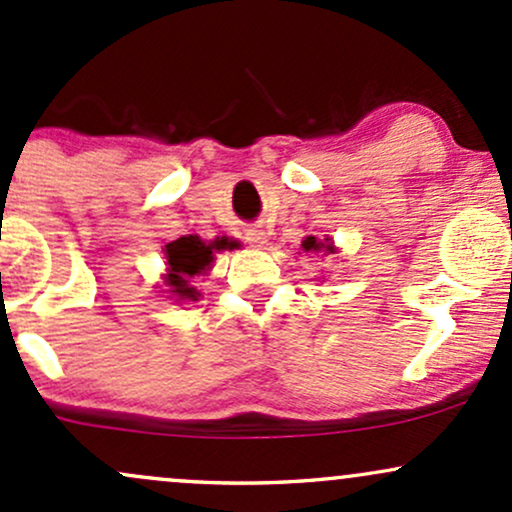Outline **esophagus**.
Instances as JSON below:
<instances>
[{"label": "esophagus", "mask_w": 512, "mask_h": 512, "mask_svg": "<svg viewBox=\"0 0 512 512\" xmlns=\"http://www.w3.org/2000/svg\"><path fill=\"white\" fill-rule=\"evenodd\" d=\"M245 240H248L252 248H264V243H267V236H264V231L250 228V231H245Z\"/></svg>", "instance_id": "obj_1"}]
</instances>
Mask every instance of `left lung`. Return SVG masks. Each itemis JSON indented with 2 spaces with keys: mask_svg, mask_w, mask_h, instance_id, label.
Returning <instances> with one entry per match:
<instances>
[{
  "mask_svg": "<svg viewBox=\"0 0 512 512\" xmlns=\"http://www.w3.org/2000/svg\"><path fill=\"white\" fill-rule=\"evenodd\" d=\"M301 248L305 250V252H334V245H332V240L330 238H325V240H317L315 236H308L301 243Z\"/></svg>",
  "mask_w": 512,
  "mask_h": 512,
  "instance_id": "obj_1",
  "label": "left lung"
}]
</instances>
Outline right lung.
<instances>
[{"instance_id":"add662e5","label":"right lung","mask_w":512,"mask_h":512,"mask_svg":"<svg viewBox=\"0 0 512 512\" xmlns=\"http://www.w3.org/2000/svg\"><path fill=\"white\" fill-rule=\"evenodd\" d=\"M233 248H236V240L228 238H216L211 243H204L199 236H182L168 243L166 284L170 286V293L178 296L180 301H197L199 293L195 286H190V279L207 272L211 262H214V252Z\"/></svg>"}]
</instances>
